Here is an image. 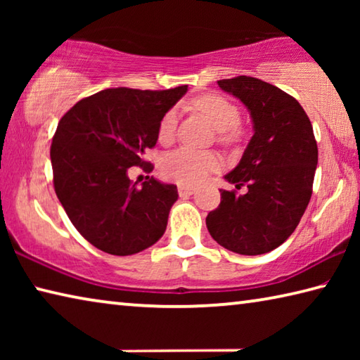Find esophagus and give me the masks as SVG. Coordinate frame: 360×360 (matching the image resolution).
<instances>
[{
  "label": "esophagus",
  "instance_id": "34e87169",
  "mask_svg": "<svg viewBox=\"0 0 360 360\" xmlns=\"http://www.w3.org/2000/svg\"><path fill=\"white\" fill-rule=\"evenodd\" d=\"M178 192L181 197H184V195H192L195 192V187L193 186H187V184H179L178 186Z\"/></svg>",
  "mask_w": 360,
  "mask_h": 360
}]
</instances>
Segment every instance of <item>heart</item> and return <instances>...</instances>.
I'll return each mask as SVG.
<instances>
[{"label": "heart", "instance_id": "heart-1", "mask_svg": "<svg viewBox=\"0 0 360 360\" xmlns=\"http://www.w3.org/2000/svg\"><path fill=\"white\" fill-rule=\"evenodd\" d=\"M195 108L205 114L211 125L219 131V139L224 143H233L241 136L240 108L227 96L219 94H205L193 100ZM178 124V112L169 109L158 124V141L167 144L173 139ZM219 167V158L212 152L195 150L191 148H181L163 158L162 172L167 178L181 184H197L208 176L210 172Z\"/></svg>", "mask_w": 360, "mask_h": 360}]
</instances>
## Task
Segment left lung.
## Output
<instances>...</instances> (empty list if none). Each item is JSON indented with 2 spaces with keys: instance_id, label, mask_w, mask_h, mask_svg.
<instances>
[{
  "instance_id": "left-lung-1",
  "label": "left lung",
  "mask_w": 360,
  "mask_h": 360,
  "mask_svg": "<svg viewBox=\"0 0 360 360\" xmlns=\"http://www.w3.org/2000/svg\"><path fill=\"white\" fill-rule=\"evenodd\" d=\"M217 85L248 108L254 135L238 165L225 174L246 193L221 191L206 227L231 252H270L294 233L311 198L318 165L313 125L294 96L260 79L238 76Z\"/></svg>"
}]
</instances>
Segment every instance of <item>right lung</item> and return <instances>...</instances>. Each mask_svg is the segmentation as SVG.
<instances>
[{"label":"right lung","mask_w":360,"mask_h":360,"mask_svg":"<svg viewBox=\"0 0 360 360\" xmlns=\"http://www.w3.org/2000/svg\"><path fill=\"white\" fill-rule=\"evenodd\" d=\"M186 92L187 85L106 89L60 119L51 146L53 187L76 230L100 251L131 255L165 233L178 188L149 176L133 182L129 169L148 165L143 157L157 143L160 119Z\"/></svg>","instance_id":"obj_1"}]
</instances>
